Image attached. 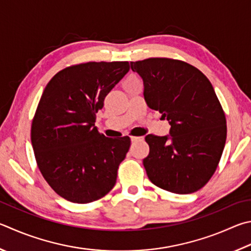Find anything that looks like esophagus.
Segmentation results:
<instances>
[{"label": "esophagus", "instance_id": "obj_1", "mask_svg": "<svg viewBox=\"0 0 251 251\" xmlns=\"http://www.w3.org/2000/svg\"><path fill=\"white\" fill-rule=\"evenodd\" d=\"M130 139H131V141H133V143H135V141H139V140H143L144 138H143V137H138V136H131V137H130Z\"/></svg>", "mask_w": 251, "mask_h": 251}]
</instances>
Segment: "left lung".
<instances>
[{
  "label": "left lung",
  "instance_id": "8db88e82",
  "mask_svg": "<svg viewBox=\"0 0 251 251\" xmlns=\"http://www.w3.org/2000/svg\"><path fill=\"white\" fill-rule=\"evenodd\" d=\"M130 68L143 79L147 105L171 125V136H146L149 180L172 193L197 192L216 171L226 143L225 113L212 83L176 59L148 58Z\"/></svg>",
  "mask_w": 251,
  "mask_h": 251
}]
</instances>
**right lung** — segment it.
I'll return each mask as SVG.
<instances>
[{
    "mask_svg": "<svg viewBox=\"0 0 251 251\" xmlns=\"http://www.w3.org/2000/svg\"><path fill=\"white\" fill-rule=\"evenodd\" d=\"M128 70V61L79 63L59 71L44 90L31 122V145L44 179L68 201H98L116 183L130 138L105 137L94 122Z\"/></svg>",
    "mask_w": 251,
    "mask_h": 251,
    "instance_id": "1",
    "label": "right lung"
}]
</instances>
